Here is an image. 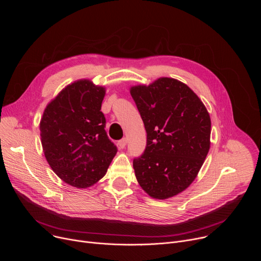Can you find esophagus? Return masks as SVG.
I'll use <instances>...</instances> for the list:
<instances>
[{
    "instance_id": "esophagus-1",
    "label": "esophagus",
    "mask_w": 261,
    "mask_h": 261,
    "mask_svg": "<svg viewBox=\"0 0 261 261\" xmlns=\"http://www.w3.org/2000/svg\"><path fill=\"white\" fill-rule=\"evenodd\" d=\"M126 144H127V139H126V138H123V139H121V140L119 141V145H120V147H122V148H124V147L126 146Z\"/></svg>"
}]
</instances>
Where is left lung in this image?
Instances as JSON below:
<instances>
[{
  "instance_id": "8db88e82",
  "label": "left lung",
  "mask_w": 261,
  "mask_h": 261,
  "mask_svg": "<svg viewBox=\"0 0 261 261\" xmlns=\"http://www.w3.org/2000/svg\"><path fill=\"white\" fill-rule=\"evenodd\" d=\"M146 131L143 154L133 160L140 187L156 199L187 189L210 150L211 118L198 96L181 82L160 77L131 87Z\"/></svg>"
}]
</instances>
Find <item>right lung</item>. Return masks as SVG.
I'll return each instance as SVG.
<instances>
[{
    "instance_id": "add662e5",
    "label": "right lung",
    "mask_w": 261,
    "mask_h": 261,
    "mask_svg": "<svg viewBox=\"0 0 261 261\" xmlns=\"http://www.w3.org/2000/svg\"><path fill=\"white\" fill-rule=\"evenodd\" d=\"M105 92L90 80L74 82L47 104L41 118L44 156L72 187L85 189L96 184L118 152L105 131L101 111Z\"/></svg>"
}]
</instances>
